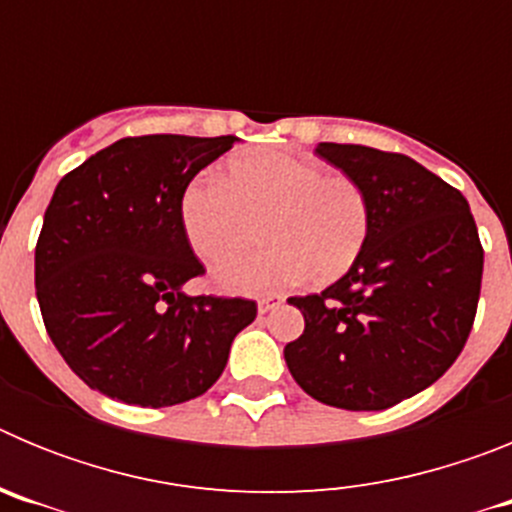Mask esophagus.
Segmentation results:
<instances>
[{
	"instance_id": "obj_1",
	"label": "esophagus",
	"mask_w": 512,
	"mask_h": 512,
	"mask_svg": "<svg viewBox=\"0 0 512 512\" xmlns=\"http://www.w3.org/2000/svg\"><path fill=\"white\" fill-rule=\"evenodd\" d=\"M279 305H282V297H279V295H266V297H261V300H259V312H261V315H264V312L274 310V307H279Z\"/></svg>"
}]
</instances>
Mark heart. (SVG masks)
Listing matches in <instances>:
<instances>
[{
    "instance_id": "1",
    "label": "heart",
    "mask_w": 512,
    "mask_h": 512,
    "mask_svg": "<svg viewBox=\"0 0 512 512\" xmlns=\"http://www.w3.org/2000/svg\"><path fill=\"white\" fill-rule=\"evenodd\" d=\"M179 215L202 261L226 259L212 279L230 295L279 292L310 277L333 282L356 264L372 230V205L356 179L279 151L233 158L225 179H192ZM264 219L272 246L253 257H233Z\"/></svg>"
}]
</instances>
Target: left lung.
<instances>
[{"instance_id":"left-lung-1","label":"left lung","mask_w":512,"mask_h":512,"mask_svg":"<svg viewBox=\"0 0 512 512\" xmlns=\"http://www.w3.org/2000/svg\"><path fill=\"white\" fill-rule=\"evenodd\" d=\"M315 153L364 187L372 230L336 284L289 297L305 333L284 346V361L330 408L387 410L461 354L485 253L464 194L413 158L351 143H318Z\"/></svg>"}]
</instances>
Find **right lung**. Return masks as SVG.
Returning <instances> with one entry per match:
<instances>
[{
  "instance_id": "1",
  "label": "right lung",
  "mask_w": 512,
  "mask_h": 512,
  "mask_svg": "<svg viewBox=\"0 0 512 512\" xmlns=\"http://www.w3.org/2000/svg\"><path fill=\"white\" fill-rule=\"evenodd\" d=\"M235 135H140L58 182L35 246V295L71 372L112 400L169 408L205 395L256 318L241 297H189L202 264L182 194Z\"/></svg>"
}]
</instances>
